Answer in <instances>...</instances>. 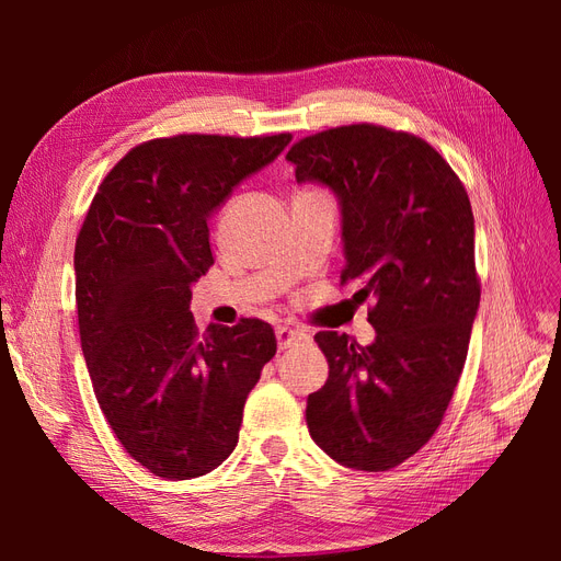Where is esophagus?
<instances>
[{
	"label": "esophagus",
	"instance_id": "1",
	"mask_svg": "<svg viewBox=\"0 0 561 561\" xmlns=\"http://www.w3.org/2000/svg\"><path fill=\"white\" fill-rule=\"evenodd\" d=\"M309 339V334L304 332V330H299V328H278L276 330V342H278V348L280 351H285V348H290V346H295V344H299V342H307Z\"/></svg>",
	"mask_w": 561,
	"mask_h": 561
}]
</instances>
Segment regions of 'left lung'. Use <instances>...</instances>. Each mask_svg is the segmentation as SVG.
<instances>
[{
    "label": "left lung",
    "mask_w": 561,
    "mask_h": 561,
    "mask_svg": "<svg viewBox=\"0 0 561 561\" xmlns=\"http://www.w3.org/2000/svg\"><path fill=\"white\" fill-rule=\"evenodd\" d=\"M297 182L342 213V285L371 299L375 342L318 332L330 377L307 400L313 443L336 463L381 472L428 443L461 377L480 280L474 219L449 163L410 133L353 124L299 140Z\"/></svg>",
    "instance_id": "left-lung-1"
}]
</instances>
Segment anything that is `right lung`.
Returning a JSON list of instances; mask_svg holds the SVG:
<instances>
[{"mask_svg": "<svg viewBox=\"0 0 561 561\" xmlns=\"http://www.w3.org/2000/svg\"><path fill=\"white\" fill-rule=\"evenodd\" d=\"M290 140H149L112 168L83 219L75 248L81 351L110 428L157 478H201L225 461L245 398L276 355L268 322H210L201 334L190 304L213 264L210 217Z\"/></svg>", "mask_w": 561, "mask_h": 561, "instance_id": "obj_1", "label": "right lung"}]
</instances>
